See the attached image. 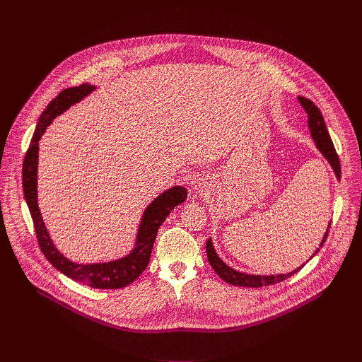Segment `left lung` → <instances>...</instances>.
Wrapping results in <instances>:
<instances>
[{"instance_id":"left-lung-1","label":"left lung","mask_w":362,"mask_h":362,"mask_svg":"<svg viewBox=\"0 0 362 362\" xmlns=\"http://www.w3.org/2000/svg\"><path fill=\"white\" fill-rule=\"evenodd\" d=\"M298 100H299L300 106L305 109V112L308 115V126H309V130H311V136H313V139H314V141L317 144V148L322 153V156L328 160V163L334 169V173H335L337 179L339 180L341 179L339 158H338V154L335 151V147H334V143H332V140L329 137V133L327 130V126H325L324 117L321 115V110L314 105L311 100H308L305 97H298ZM329 228H331V222L328 223L327 232L324 233V238H322V240L320 243V247L314 252L313 256H315L318 253V250L324 246V243H325V240L328 238V233H329ZM206 253H208V261H209L211 267L214 268V271L225 282H228L230 285H236V286H246V288H261V286H268V285H274V284L282 282V281L291 278L292 275H295L305 265L303 264L302 267H299L295 271L288 272V274H279V275H247V274H243V272L232 269L230 267H228L221 259V257L216 253V250H215V247H214L212 239H208V242H206ZM311 257H309V259H311Z\"/></svg>"}]
</instances>
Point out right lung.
<instances>
[{
	"label": "right lung",
	"mask_w": 362,
	"mask_h": 362,
	"mask_svg": "<svg viewBox=\"0 0 362 362\" xmlns=\"http://www.w3.org/2000/svg\"><path fill=\"white\" fill-rule=\"evenodd\" d=\"M95 87L84 83L78 87H70L63 90L54 100L49 101L47 109L38 119L35 132L33 134L30 147L25 153L23 163V190L33 218L35 235L41 252L48 262L56 269L63 272L66 276L98 289H120L134 282L141 272L147 268L151 249L156 240L158 230L170 212L179 203H183L187 196V190L182 186H173L154 199L143 214L140 226L137 229L136 243L133 250L120 259L105 262V264H76L60 253L51 240L47 228L42 222V216L38 209L37 202V165H38V141L45 132L47 126L51 124L57 116L64 113L76 103L83 100Z\"/></svg>",
	"instance_id": "add662e5"
}]
</instances>
